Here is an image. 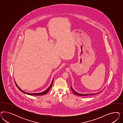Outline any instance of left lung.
<instances>
[{
  "instance_id": "1",
  "label": "left lung",
  "mask_w": 123,
  "mask_h": 123,
  "mask_svg": "<svg viewBox=\"0 0 123 123\" xmlns=\"http://www.w3.org/2000/svg\"><path fill=\"white\" fill-rule=\"evenodd\" d=\"M71 89L72 90V91H73V92L74 93V94H75V95H77V96H89V95H95V94H80V93H77V92H76L73 89V88H72V86H71ZM98 93H99V92H98ZM97 94V93H96Z\"/></svg>"
}]
</instances>
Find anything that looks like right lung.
<instances>
[{
	"instance_id": "obj_1",
	"label": "right lung",
	"mask_w": 123,
	"mask_h": 123,
	"mask_svg": "<svg viewBox=\"0 0 123 123\" xmlns=\"http://www.w3.org/2000/svg\"><path fill=\"white\" fill-rule=\"evenodd\" d=\"M53 81H54V79H53V81H52V82H51V85H50V86H49V87L46 90H45V91L44 92H41V93H27L26 92H24V91H22V90L19 87H18V86L17 85V84L16 83V82H15V83H16V86H17L18 87V88L20 90L21 92H23V93H25V94H27V95H35V96H41V95H45V94H46V93H47L49 91V89L51 88V86H52V84H53Z\"/></svg>"
}]
</instances>
